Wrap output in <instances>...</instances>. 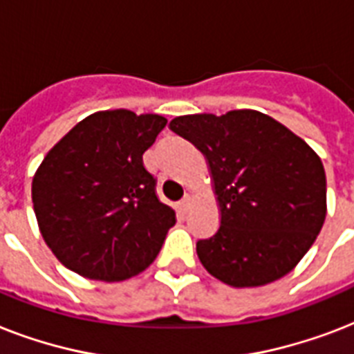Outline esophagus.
<instances>
[{"instance_id":"34e87169","label":"esophagus","mask_w":354,"mask_h":354,"mask_svg":"<svg viewBox=\"0 0 354 354\" xmlns=\"http://www.w3.org/2000/svg\"><path fill=\"white\" fill-rule=\"evenodd\" d=\"M191 204H193V198H191V196L187 194V196H185V198H183L182 202L178 204V209H180V213H183V215H185V213L191 209Z\"/></svg>"}]
</instances>
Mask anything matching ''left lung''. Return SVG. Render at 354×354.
I'll return each mask as SVG.
<instances>
[{
	"instance_id": "8db88e82",
	"label": "left lung",
	"mask_w": 354,
	"mask_h": 354,
	"mask_svg": "<svg viewBox=\"0 0 354 354\" xmlns=\"http://www.w3.org/2000/svg\"><path fill=\"white\" fill-rule=\"evenodd\" d=\"M169 128L204 154L221 207L215 235L196 242L204 268L235 288L268 285L296 268L327 215L319 156L255 110L180 115Z\"/></svg>"
}]
</instances>
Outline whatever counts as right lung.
I'll use <instances>...</instances> for the list:
<instances>
[{
  "label": "right lung",
  "mask_w": 354,
  "mask_h": 354,
  "mask_svg": "<svg viewBox=\"0 0 354 354\" xmlns=\"http://www.w3.org/2000/svg\"><path fill=\"white\" fill-rule=\"evenodd\" d=\"M165 124L158 113L95 112L47 152L32 178V205L66 268L113 283L141 274L160 253L176 215L156 196L143 154Z\"/></svg>",
  "instance_id": "1"
}]
</instances>
